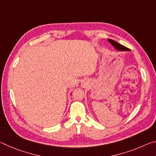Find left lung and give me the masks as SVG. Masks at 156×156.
<instances>
[{
    "label": "left lung",
    "mask_w": 156,
    "mask_h": 156,
    "mask_svg": "<svg viewBox=\"0 0 156 156\" xmlns=\"http://www.w3.org/2000/svg\"><path fill=\"white\" fill-rule=\"evenodd\" d=\"M108 41H109V43L112 44V46L114 47V48L118 50V51H130V49H128L127 47H125L122 44H121L120 43H117V42L112 40V39H108Z\"/></svg>",
    "instance_id": "left-lung-1"
}]
</instances>
